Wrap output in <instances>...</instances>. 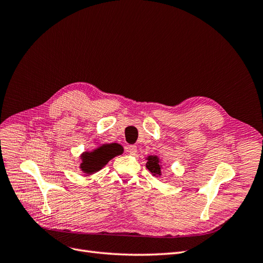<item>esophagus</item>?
Returning a JSON list of instances; mask_svg holds the SVG:
<instances>
[{"instance_id": "esophagus-1", "label": "esophagus", "mask_w": 263, "mask_h": 263, "mask_svg": "<svg viewBox=\"0 0 263 263\" xmlns=\"http://www.w3.org/2000/svg\"><path fill=\"white\" fill-rule=\"evenodd\" d=\"M127 153H128L129 155H136L137 154V147L134 146V145H130V146H127Z\"/></svg>"}]
</instances>
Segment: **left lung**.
Here are the masks:
<instances>
[{
  "mask_svg": "<svg viewBox=\"0 0 263 263\" xmlns=\"http://www.w3.org/2000/svg\"><path fill=\"white\" fill-rule=\"evenodd\" d=\"M146 168L151 172L154 177H161L162 174V163L158 156H148L146 158Z\"/></svg>",
  "mask_w": 263,
  "mask_h": 263,
  "instance_id": "8db88e82",
  "label": "left lung"
}]
</instances>
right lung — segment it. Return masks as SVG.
Listing matches in <instances>:
<instances>
[{"mask_svg": "<svg viewBox=\"0 0 263 263\" xmlns=\"http://www.w3.org/2000/svg\"><path fill=\"white\" fill-rule=\"evenodd\" d=\"M123 147L118 144H104L91 151H84L81 155L80 169L86 176H90L108 163L116 156L123 154Z\"/></svg>", "mask_w": 263, "mask_h": 263, "instance_id": "add662e5", "label": "right lung"}]
</instances>
